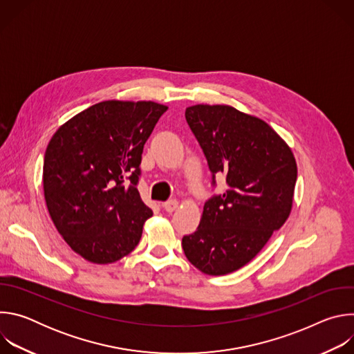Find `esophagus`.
Masks as SVG:
<instances>
[{
  "instance_id": "1",
  "label": "esophagus",
  "mask_w": 354,
  "mask_h": 354,
  "mask_svg": "<svg viewBox=\"0 0 354 354\" xmlns=\"http://www.w3.org/2000/svg\"><path fill=\"white\" fill-rule=\"evenodd\" d=\"M178 206H179V201H178V200H175V198L168 200V201H165V203L162 205V207H164V209H165V212H168V213L175 212V210L178 209Z\"/></svg>"
}]
</instances>
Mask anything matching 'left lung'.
<instances>
[{"label": "left lung", "mask_w": 354, "mask_h": 354, "mask_svg": "<svg viewBox=\"0 0 354 354\" xmlns=\"http://www.w3.org/2000/svg\"><path fill=\"white\" fill-rule=\"evenodd\" d=\"M186 122L227 190L206 201L197 230L182 238L187 261L209 276L254 259L287 221L297 164L287 142L262 119L228 105H193Z\"/></svg>", "instance_id": "8db88e82"}]
</instances>
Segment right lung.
Returning a JSON list of instances; mask_svg holds the SVG:
<instances>
[{
	"label": "right lung",
	"instance_id": "add662e5",
	"mask_svg": "<svg viewBox=\"0 0 354 354\" xmlns=\"http://www.w3.org/2000/svg\"><path fill=\"white\" fill-rule=\"evenodd\" d=\"M168 106L104 100L53 134L43 164L52 221L85 261L108 265L137 246L153 210L137 190L145 141Z\"/></svg>",
	"mask_w": 354,
	"mask_h": 354
}]
</instances>
